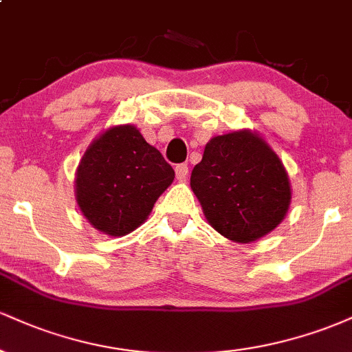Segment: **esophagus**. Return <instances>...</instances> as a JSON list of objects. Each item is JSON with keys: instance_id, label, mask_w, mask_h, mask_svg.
Here are the masks:
<instances>
[{"instance_id": "1", "label": "esophagus", "mask_w": 352, "mask_h": 352, "mask_svg": "<svg viewBox=\"0 0 352 352\" xmlns=\"http://www.w3.org/2000/svg\"><path fill=\"white\" fill-rule=\"evenodd\" d=\"M175 175L179 180H185L188 175V165L187 164H179L175 165Z\"/></svg>"}]
</instances>
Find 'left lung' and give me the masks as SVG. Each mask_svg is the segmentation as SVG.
Here are the masks:
<instances>
[{
    "label": "left lung",
    "mask_w": 352,
    "mask_h": 352,
    "mask_svg": "<svg viewBox=\"0 0 352 352\" xmlns=\"http://www.w3.org/2000/svg\"><path fill=\"white\" fill-rule=\"evenodd\" d=\"M208 223L248 243L280 225L292 188L285 167L263 139L248 131L213 137L190 177Z\"/></svg>",
    "instance_id": "8db88e82"
}]
</instances>
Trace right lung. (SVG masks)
<instances>
[{"instance_id":"1","label":"right lung","mask_w":352,"mask_h":352,"mask_svg":"<svg viewBox=\"0 0 352 352\" xmlns=\"http://www.w3.org/2000/svg\"><path fill=\"white\" fill-rule=\"evenodd\" d=\"M173 177L135 127L119 125L89 145L76 173V199L92 227L122 236L144 223Z\"/></svg>"}]
</instances>
